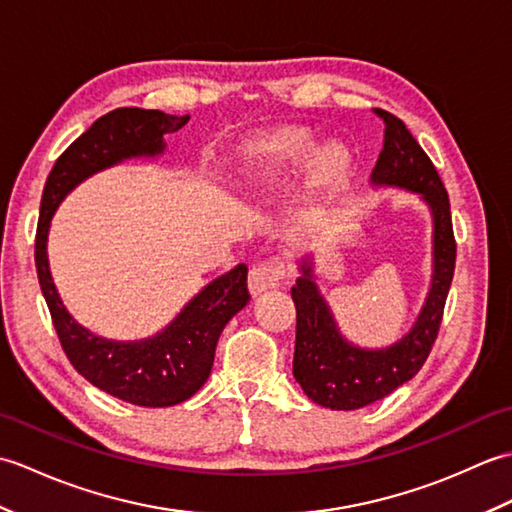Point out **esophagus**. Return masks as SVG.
<instances>
[{
    "label": "esophagus",
    "mask_w": 512,
    "mask_h": 512,
    "mask_svg": "<svg viewBox=\"0 0 512 512\" xmlns=\"http://www.w3.org/2000/svg\"><path fill=\"white\" fill-rule=\"evenodd\" d=\"M284 275H286L284 259H279V257L264 259V262H259L250 268V273H248L250 292H253V295H259V292H264L268 288H275V286H279V281L284 279Z\"/></svg>",
    "instance_id": "obj_1"
}]
</instances>
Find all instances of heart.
Here are the masks:
<instances>
[{
    "label": "heart",
    "mask_w": 512,
    "mask_h": 512,
    "mask_svg": "<svg viewBox=\"0 0 512 512\" xmlns=\"http://www.w3.org/2000/svg\"><path fill=\"white\" fill-rule=\"evenodd\" d=\"M319 143L308 129L303 127H284L270 132L257 140V154L268 165V173L279 171H297L306 167L317 156ZM347 154L339 147L325 149L319 156L312 171L310 187V206L317 209L323 202L332 198L334 189L339 187L347 171Z\"/></svg>",
    "instance_id": "heart-1"
}]
</instances>
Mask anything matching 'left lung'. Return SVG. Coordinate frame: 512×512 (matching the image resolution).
<instances>
[{"label":"left lung","instance_id":"obj_1","mask_svg":"<svg viewBox=\"0 0 512 512\" xmlns=\"http://www.w3.org/2000/svg\"><path fill=\"white\" fill-rule=\"evenodd\" d=\"M385 123L383 151L372 173L374 184L420 193L433 213V279L427 303L407 336L387 350H361L347 343L312 281V266L290 295L297 306V341L292 374L310 400L330 409H361L389 396L420 372L438 339L444 303L455 270V237L449 193L418 140L398 116L374 110Z\"/></svg>","mask_w":512,"mask_h":512}]
</instances>
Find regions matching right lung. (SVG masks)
I'll list each match as a JSON object with an SVG mask.
<instances>
[{
	"mask_svg": "<svg viewBox=\"0 0 512 512\" xmlns=\"http://www.w3.org/2000/svg\"><path fill=\"white\" fill-rule=\"evenodd\" d=\"M187 121L189 116L140 107H118L96 118L88 132L76 138L54 162L41 195L35 264L63 352L76 372L94 387L140 407L178 405L206 383L224 325L250 299L246 264L206 286L154 339L118 343L81 328L63 308L50 277L46 239L54 211L76 184L125 158L160 154L165 149L162 136L178 132Z\"/></svg>",
	"mask_w": 512,
	"mask_h": 512,
	"instance_id": "right-lung-1",
	"label": "right lung"
}]
</instances>
